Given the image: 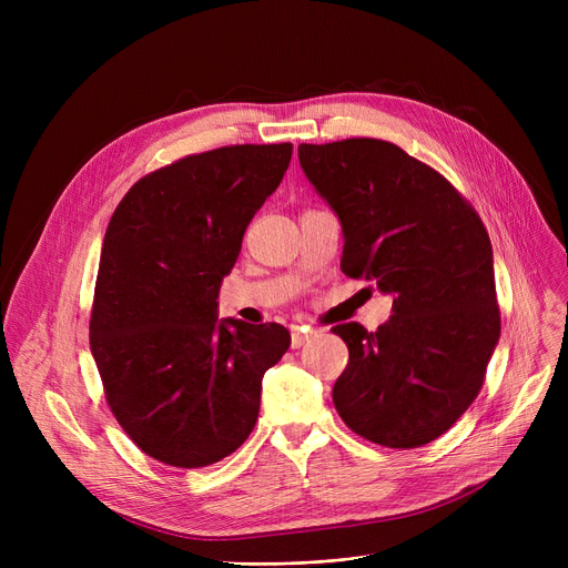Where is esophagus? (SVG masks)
Wrapping results in <instances>:
<instances>
[{
	"label": "esophagus",
	"instance_id": "1",
	"mask_svg": "<svg viewBox=\"0 0 568 568\" xmlns=\"http://www.w3.org/2000/svg\"><path fill=\"white\" fill-rule=\"evenodd\" d=\"M311 336H313V332L306 329V326H294V329H292V347L300 349Z\"/></svg>",
	"mask_w": 568,
	"mask_h": 568
}]
</instances>
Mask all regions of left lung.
<instances>
[{"instance_id":"obj_1","label":"left lung","mask_w":568,"mask_h":568,"mask_svg":"<svg viewBox=\"0 0 568 568\" xmlns=\"http://www.w3.org/2000/svg\"><path fill=\"white\" fill-rule=\"evenodd\" d=\"M300 163L341 219L343 274L394 294L377 332L332 329L349 349L334 405L356 435L416 449L484 386L501 326L490 236L452 182L394 142L300 144Z\"/></svg>"}]
</instances>
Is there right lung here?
Listing matches in <instances>:
<instances>
[{
	"instance_id": "obj_1",
	"label": "right lung",
	"mask_w": 568,
	"mask_h": 568,
	"mask_svg": "<svg viewBox=\"0 0 568 568\" xmlns=\"http://www.w3.org/2000/svg\"><path fill=\"white\" fill-rule=\"evenodd\" d=\"M290 159V142L184 156L135 182L105 230L89 345L114 419L170 467L236 452L290 347L276 322L216 317L221 281Z\"/></svg>"
}]
</instances>
